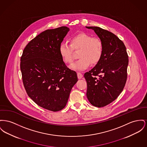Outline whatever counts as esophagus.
Segmentation results:
<instances>
[{
    "instance_id": "esophagus-1",
    "label": "esophagus",
    "mask_w": 147,
    "mask_h": 147,
    "mask_svg": "<svg viewBox=\"0 0 147 147\" xmlns=\"http://www.w3.org/2000/svg\"><path fill=\"white\" fill-rule=\"evenodd\" d=\"M77 76H78V79H81V78H82L83 76L82 73L78 72V73H77Z\"/></svg>"
}]
</instances>
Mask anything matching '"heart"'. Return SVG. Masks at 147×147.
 Instances as JSON below:
<instances>
[{"instance_id":"obj_1","label":"heart","mask_w":147,"mask_h":147,"mask_svg":"<svg viewBox=\"0 0 147 147\" xmlns=\"http://www.w3.org/2000/svg\"><path fill=\"white\" fill-rule=\"evenodd\" d=\"M70 45L61 43L59 47V52L63 61L67 63H71L74 61V51H78L80 59L73 63L71 69L76 70H84L90 63L95 64L100 60L103 53V45L98 38L85 33H80L69 39Z\"/></svg>"}]
</instances>
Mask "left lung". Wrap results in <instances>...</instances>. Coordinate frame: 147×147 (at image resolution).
<instances>
[{
    "mask_svg": "<svg viewBox=\"0 0 147 147\" xmlns=\"http://www.w3.org/2000/svg\"><path fill=\"white\" fill-rule=\"evenodd\" d=\"M86 28L93 29L103 45L100 60L84 75L88 100L100 108L112 103L123 91L127 78L128 56L124 44L112 32L98 26Z\"/></svg>",
    "mask_w": 147,
    "mask_h": 147,
    "instance_id": "8db88e82",
    "label": "left lung"
}]
</instances>
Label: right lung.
I'll use <instances>...</instances> for the list:
<instances>
[{
  "label": "right lung",
  "instance_id": "add662e5",
  "mask_svg": "<svg viewBox=\"0 0 147 147\" xmlns=\"http://www.w3.org/2000/svg\"><path fill=\"white\" fill-rule=\"evenodd\" d=\"M69 31L67 26L48 29L28 44L20 58V70L28 96L39 106L57 112L68 102L77 73L63 61L59 47Z\"/></svg>",
  "mask_w": 147,
  "mask_h": 147
}]
</instances>
